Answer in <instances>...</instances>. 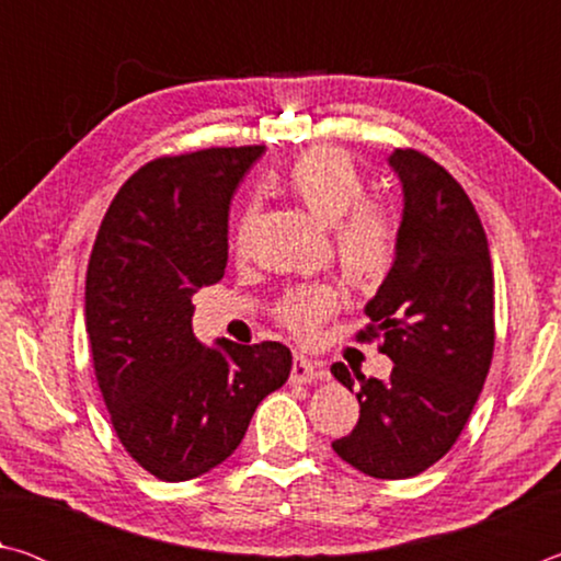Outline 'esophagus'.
Here are the masks:
<instances>
[{
    "label": "esophagus",
    "mask_w": 561,
    "mask_h": 561,
    "mask_svg": "<svg viewBox=\"0 0 561 561\" xmlns=\"http://www.w3.org/2000/svg\"><path fill=\"white\" fill-rule=\"evenodd\" d=\"M329 371L321 368L317 360L297 354L291 360V381L294 383H314V381H327Z\"/></svg>",
    "instance_id": "obj_1"
}]
</instances>
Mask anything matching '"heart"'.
<instances>
[{
	"instance_id": "b5f03b06",
	"label": "heart",
	"mask_w": 561,
	"mask_h": 561,
	"mask_svg": "<svg viewBox=\"0 0 561 561\" xmlns=\"http://www.w3.org/2000/svg\"><path fill=\"white\" fill-rule=\"evenodd\" d=\"M287 185L311 217L334 230V252L344 277L356 287L381 284L398 254V220L386 207L366 203V180L354 160L334 146L311 148L294 160ZM336 307L334 289H304L279 304V319L297 336L311 339Z\"/></svg>"
}]
</instances>
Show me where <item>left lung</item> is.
Here are the masks:
<instances>
[{"mask_svg": "<svg viewBox=\"0 0 561 561\" xmlns=\"http://www.w3.org/2000/svg\"><path fill=\"white\" fill-rule=\"evenodd\" d=\"M388 165L403 187L398 254L358 339L381 336L393 371L378 381L331 366L339 383L358 388L360 405L356 428L331 448L364 474L403 480L453 448L478 403L495 348V294L488 237L458 180L411 148L393 150Z\"/></svg>", "mask_w": 561, "mask_h": 561, "instance_id": "1", "label": "left lung"}]
</instances>
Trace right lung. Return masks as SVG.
Wrapping results in <instances>:
<instances>
[{"instance_id":"add662e5","label":"right lung","mask_w":561,"mask_h":561,"mask_svg":"<svg viewBox=\"0 0 561 561\" xmlns=\"http://www.w3.org/2000/svg\"><path fill=\"white\" fill-rule=\"evenodd\" d=\"M264 146L158 158L113 197L87 272L93 368L123 448L165 482L230 458L291 351L193 334V294L222 279L237 185Z\"/></svg>"}]
</instances>
